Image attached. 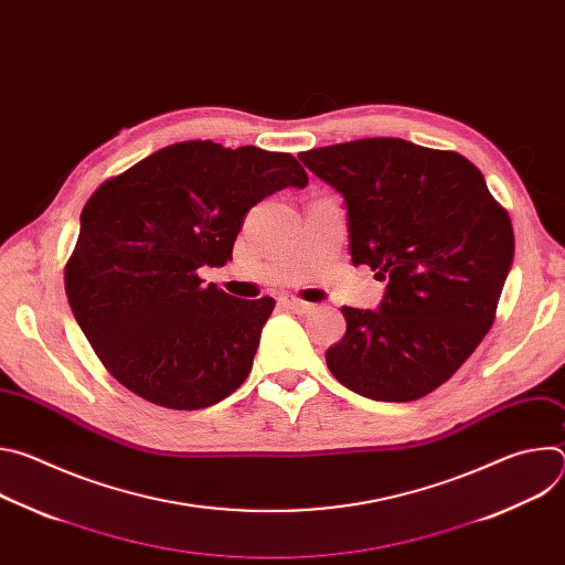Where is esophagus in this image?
I'll return each mask as SVG.
<instances>
[{"label": "esophagus", "mask_w": 565, "mask_h": 565, "mask_svg": "<svg viewBox=\"0 0 565 565\" xmlns=\"http://www.w3.org/2000/svg\"><path fill=\"white\" fill-rule=\"evenodd\" d=\"M279 303H281L284 308L297 312V315H308V312L315 310V303L303 301V299H299V297H295V295H284V297L279 299Z\"/></svg>", "instance_id": "obj_1"}]
</instances>
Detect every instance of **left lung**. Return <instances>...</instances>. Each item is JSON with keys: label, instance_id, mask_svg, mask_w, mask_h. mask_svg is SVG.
<instances>
[{"label": "left lung", "instance_id": "obj_1", "mask_svg": "<svg viewBox=\"0 0 565 565\" xmlns=\"http://www.w3.org/2000/svg\"><path fill=\"white\" fill-rule=\"evenodd\" d=\"M347 203L351 259L386 279L377 310L344 306L327 364L347 388L412 402L492 329L514 259V230L480 170L456 151L362 138L299 153Z\"/></svg>", "mask_w": 565, "mask_h": 565}]
</instances>
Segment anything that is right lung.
Listing matches in <instances>:
<instances>
[{"label": "right lung", "mask_w": 565, "mask_h": 565, "mask_svg": "<svg viewBox=\"0 0 565 565\" xmlns=\"http://www.w3.org/2000/svg\"><path fill=\"white\" fill-rule=\"evenodd\" d=\"M290 153L185 140L105 181L64 268L73 317L105 369L158 407L194 412L253 369L273 297L236 299L199 270L232 259L248 210L306 188Z\"/></svg>", "instance_id": "1"}]
</instances>
